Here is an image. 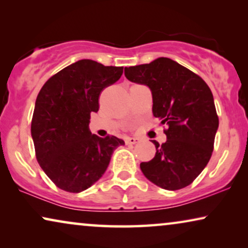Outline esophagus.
<instances>
[{
    "label": "esophagus",
    "mask_w": 248,
    "mask_h": 248,
    "mask_svg": "<svg viewBox=\"0 0 248 248\" xmlns=\"http://www.w3.org/2000/svg\"><path fill=\"white\" fill-rule=\"evenodd\" d=\"M139 142L138 138H127L126 139V144H135Z\"/></svg>",
    "instance_id": "1"
}]
</instances>
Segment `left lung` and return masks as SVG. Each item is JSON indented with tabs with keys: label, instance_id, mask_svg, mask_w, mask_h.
I'll return each instance as SVG.
<instances>
[{
	"label": "left lung",
	"instance_id": "left-lung-1",
	"mask_svg": "<svg viewBox=\"0 0 248 248\" xmlns=\"http://www.w3.org/2000/svg\"><path fill=\"white\" fill-rule=\"evenodd\" d=\"M132 82L152 93V113L166 125L167 141L155 145V155L140 168L159 187L184 188L201 174L212 155L219 118L211 90L198 74L167 57L125 67Z\"/></svg>",
	"mask_w": 248,
	"mask_h": 248
}]
</instances>
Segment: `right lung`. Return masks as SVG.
Wrapping results in <instances>:
<instances>
[{
	"mask_svg": "<svg viewBox=\"0 0 248 248\" xmlns=\"http://www.w3.org/2000/svg\"><path fill=\"white\" fill-rule=\"evenodd\" d=\"M123 74V66H105L80 60L46 81L31 121V137L40 167L57 187L79 193L96 183L124 141L99 138L89 131L90 114L99 109V96Z\"/></svg>",
	"mask_w": 248,
	"mask_h": 248,
	"instance_id": "1",
	"label": "right lung"
}]
</instances>
